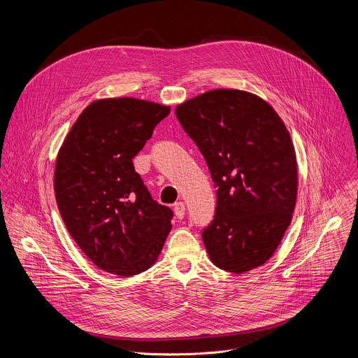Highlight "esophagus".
<instances>
[{
    "label": "esophagus",
    "mask_w": 358,
    "mask_h": 358,
    "mask_svg": "<svg viewBox=\"0 0 358 358\" xmlns=\"http://www.w3.org/2000/svg\"><path fill=\"white\" fill-rule=\"evenodd\" d=\"M174 214L178 220H182L184 215H185V206L184 202H176L174 203Z\"/></svg>",
    "instance_id": "34e87169"
}]
</instances>
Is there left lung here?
I'll return each mask as SVG.
<instances>
[{
  "mask_svg": "<svg viewBox=\"0 0 358 358\" xmlns=\"http://www.w3.org/2000/svg\"><path fill=\"white\" fill-rule=\"evenodd\" d=\"M176 116L218 188L215 217L202 231L210 259L236 275L264 265L290 225L297 196L296 152L283 120L268 101L236 89L198 94Z\"/></svg>",
  "mask_w": 358,
  "mask_h": 358,
  "instance_id": "left-lung-1",
  "label": "left lung"
}]
</instances>
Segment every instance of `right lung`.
Returning <instances> with one entry per match:
<instances>
[{"instance_id": "add662e5", "label": "right lung", "mask_w": 358, "mask_h": 358, "mask_svg": "<svg viewBox=\"0 0 358 358\" xmlns=\"http://www.w3.org/2000/svg\"><path fill=\"white\" fill-rule=\"evenodd\" d=\"M170 113L134 97L99 99L59 148L54 188L68 232L101 271L133 276L155 265L173 211L151 198L133 159Z\"/></svg>"}]
</instances>
